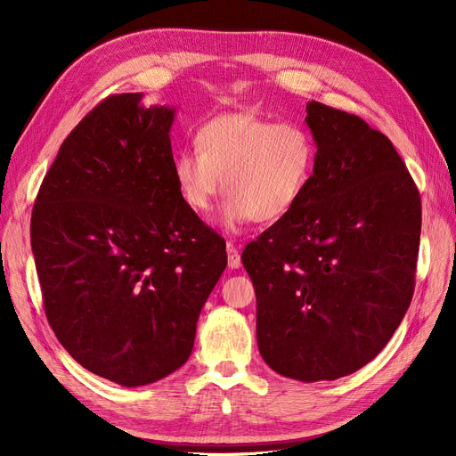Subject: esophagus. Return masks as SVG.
I'll return each mask as SVG.
<instances>
[{
    "mask_svg": "<svg viewBox=\"0 0 456 456\" xmlns=\"http://www.w3.org/2000/svg\"><path fill=\"white\" fill-rule=\"evenodd\" d=\"M226 251H228V266L232 270H238L241 266V255L238 251V247L233 245L232 241L226 243Z\"/></svg>",
    "mask_w": 456,
    "mask_h": 456,
    "instance_id": "34e87169",
    "label": "esophagus"
}]
</instances>
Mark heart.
Masks as SVG:
<instances>
[{
	"label": "heart",
	"instance_id": "heart-1",
	"mask_svg": "<svg viewBox=\"0 0 456 456\" xmlns=\"http://www.w3.org/2000/svg\"><path fill=\"white\" fill-rule=\"evenodd\" d=\"M198 151L173 158V181L190 211L207 213L220 184L223 223H273L295 209L312 181L315 142L300 123H273L249 112L216 116L196 131Z\"/></svg>",
	"mask_w": 456,
	"mask_h": 456
}]
</instances>
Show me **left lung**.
Segmentation results:
<instances>
[{"label":"left lung","mask_w":456,"mask_h":456,"mask_svg":"<svg viewBox=\"0 0 456 456\" xmlns=\"http://www.w3.org/2000/svg\"><path fill=\"white\" fill-rule=\"evenodd\" d=\"M306 112L317 146L312 181L241 260L256 293L262 360L283 377L317 382L367 365L402 323L422 209L388 136L322 102Z\"/></svg>","instance_id":"1"}]
</instances>
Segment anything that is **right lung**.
Instances as JSON below:
<instances>
[{"mask_svg": "<svg viewBox=\"0 0 456 456\" xmlns=\"http://www.w3.org/2000/svg\"><path fill=\"white\" fill-rule=\"evenodd\" d=\"M112 94L66 136L39 186L32 251L51 329L74 360L134 388L183 367L226 243L173 181L175 110Z\"/></svg>", "mask_w": 456, "mask_h": 456, "instance_id": "1", "label": "right lung"}]
</instances>
